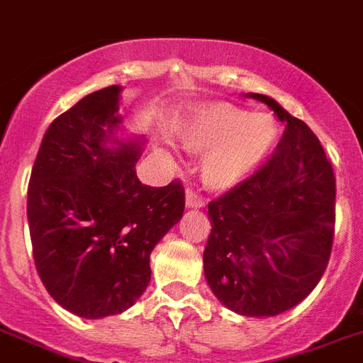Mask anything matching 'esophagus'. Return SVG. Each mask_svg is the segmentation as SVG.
Returning <instances> with one entry per match:
<instances>
[{
    "instance_id": "1",
    "label": "esophagus",
    "mask_w": 363,
    "mask_h": 363,
    "mask_svg": "<svg viewBox=\"0 0 363 363\" xmlns=\"http://www.w3.org/2000/svg\"><path fill=\"white\" fill-rule=\"evenodd\" d=\"M186 206L188 208H203L205 206V199L197 194V190L188 188L186 190Z\"/></svg>"
}]
</instances>
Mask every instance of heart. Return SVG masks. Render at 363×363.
Masks as SVG:
<instances>
[{"label": "heart", "mask_w": 363, "mask_h": 363, "mask_svg": "<svg viewBox=\"0 0 363 363\" xmlns=\"http://www.w3.org/2000/svg\"><path fill=\"white\" fill-rule=\"evenodd\" d=\"M279 123L267 112H249L233 103L201 106L188 123L182 144L194 155L206 153L203 181L218 191L247 179L273 151Z\"/></svg>", "instance_id": "obj_1"}]
</instances>
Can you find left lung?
I'll return each mask as SVG.
<instances>
[{
    "label": "left lung",
    "mask_w": 363,
    "mask_h": 363,
    "mask_svg": "<svg viewBox=\"0 0 363 363\" xmlns=\"http://www.w3.org/2000/svg\"><path fill=\"white\" fill-rule=\"evenodd\" d=\"M286 125L269 160L208 203L212 223L203 262L210 290L228 310L271 318L294 308L328 266L336 223V179L318 136L275 99Z\"/></svg>",
    "instance_id": "1"
}]
</instances>
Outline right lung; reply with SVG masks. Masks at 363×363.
Wrapping results in <instances>:
<instances>
[{
	"label": "right lung",
	"mask_w": 363,
	"mask_h": 363,
	"mask_svg": "<svg viewBox=\"0 0 363 363\" xmlns=\"http://www.w3.org/2000/svg\"><path fill=\"white\" fill-rule=\"evenodd\" d=\"M121 90L88 94L50 125L27 188L38 277L62 308L86 319L140 299L151 251L184 212L181 181L142 184L135 169L142 145L114 136Z\"/></svg>",
	"instance_id": "obj_1"
}]
</instances>
